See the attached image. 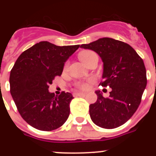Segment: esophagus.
<instances>
[{
	"instance_id": "1",
	"label": "esophagus",
	"mask_w": 156,
	"mask_h": 156,
	"mask_svg": "<svg viewBox=\"0 0 156 156\" xmlns=\"http://www.w3.org/2000/svg\"><path fill=\"white\" fill-rule=\"evenodd\" d=\"M85 93H82V92H75L73 93V96L74 97H80V96H84L85 95Z\"/></svg>"
}]
</instances>
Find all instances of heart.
I'll return each mask as SVG.
<instances>
[{
  "label": "heart",
  "mask_w": 156,
  "mask_h": 156,
  "mask_svg": "<svg viewBox=\"0 0 156 156\" xmlns=\"http://www.w3.org/2000/svg\"><path fill=\"white\" fill-rule=\"evenodd\" d=\"M94 54V53L93 51H90V50H85V51H83L80 53L79 59H81V62H84L90 56H91ZM78 87L81 88V89L86 90L89 87V84H88V83H80V84H78Z\"/></svg>",
  "instance_id": "b5f03b06"
}]
</instances>
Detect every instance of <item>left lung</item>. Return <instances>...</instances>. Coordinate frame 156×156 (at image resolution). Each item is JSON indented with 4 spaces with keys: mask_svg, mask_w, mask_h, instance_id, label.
Segmentation results:
<instances>
[{
    "mask_svg": "<svg viewBox=\"0 0 156 156\" xmlns=\"http://www.w3.org/2000/svg\"><path fill=\"white\" fill-rule=\"evenodd\" d=\"M81 48L94 50L103 62V87L112 88L108 98L96 90L97 100L90 105V116L97 126L112 129L124 125L137 109L146 87L144 60L132 47L110 37H103Z\"/></svg>",
    "mask_w": 156,
    "mask_h": 156,
    "instance_id": "left-lung-1",
    "label": "left lung"
}]
</instances>
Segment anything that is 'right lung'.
Instances as JSON below:
<instances>
[{
	"label": "right lung",
	"mask_w": 156,
	"mask_h": 156,
	"mask_svg": "<svg viewBox=\"0 0 156 156\" xmlns=\"http://www.w3.org/2000/svg\"><path fill=\"white\" fill-rule=\"evenodd\" d=\"M80 45L56 46L41 41L25 50L10 72V94L22 118L37 130L50 131L68 119L70 93L55 96L49 85L60 76L64 65Z\"/></svg>",
	"instance_id": "add662e5"
}]
</instances>
